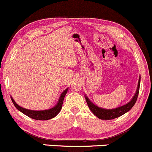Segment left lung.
<instances>
[{
	"mask_svg": "<svg viewBox=\"0 0 152 152\" xmlns=\"http://www.w3.org/2000/svg\"><path fill=\"white\" fill-rule=\"evenodd\" d=\"M140 80L141 78H139V83H138V88L136 90V94L134 95V98H132V100H131L129 103H128L126 105H123V106L118 107V108H115V109H103L100 108L99 107L96 106L93 103H92V102L90 101L89 99L88 98V97L85 96V100H86L87 103H88V107L90 109L93 113L95 115H96L98 118L102 119V120H111V119L116 118L121 116V115H124V113H126V112L130 110L132 107L134 106V104L136 103V100H137L138 95H139V87H140Z\"/></svg>",
	"mask_w": 152,
	"mask_h": 152,
	"instance_id": "obj_1",
	"label": "left lung"
}]
</instances>
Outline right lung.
<instances>
[{
	"label": "right lung",
	"mask_w": 152,
	"mask_h": 152,
	"mask_svg": "<svg viewBox=\"0 0 152 152\" xmlns=\"http://www.w3.org/2000/svg\"><path fill=\"white\" fill-rule=\"evenodd\" d=\"M68 89H66L64 92L61 94L60 98L59 99V101L57 105L54 107V108L49 109V110H28V109H26L24 108H22V107L19 106L18 104H16V102L14 101L13 98H11V100L13 102V105H15V107L18 109V110L25 114L26 115L28 116L31 118L35 119V120H40V121H46L49 120V119L55 117L58 113L60 112L61 109H62V104H63V100H64V96L67 94Z\"/></svg>",
	"instance_id": "1"
}]
</instances>
